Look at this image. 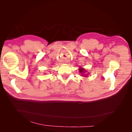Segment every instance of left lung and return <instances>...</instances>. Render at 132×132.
<instances>
[{"label": "left lung", "instance_id": "left-lung-1", "mask_svg": "<svg viewBox=\"0 0 132 132\" xmlns=\"http://www.w3.org/2000/svg\"><path fill=\"white\" fill-rule=\"evenodd\" d=\"M79 71H80V73L82 74H84V73L86 72V71L85 70V69L84 68H82L81 67H80L79 68ZM84 77H86V74H85L84 75Z\"/></svg>", "mask_w": 132, "mask_h": 132}]
</instances>
